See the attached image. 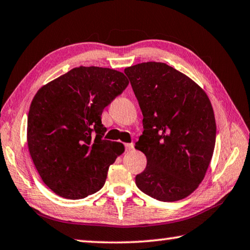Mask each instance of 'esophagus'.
<instances>
[{
  "mask_svg": "<svg viewBox=\"0 0 250 250\" xmlns=\"http://www.w3.org/2000/svg\"><path fill=\"white\" fill-rule=\"evenodd\" d=\"M133 143H125V151H131L133 149Z\"/></svg>",
  "mask_w": 250,
  "mask_h": 250,
  "instance_id": "34e87169",
  "label": "esophagus"
}]
</instances>
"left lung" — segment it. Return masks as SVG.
Masks as SVG:
<instances>
[{"mask_svg":"<svg viewBox=\"0 0 250 250\" xmlns=\"http://www.w3.org/2000/svg\"><path fill=\"white\" fill-rule=\"evenodd\" d=\"M143 115L135 149L146 167L135 184L162 202L182 200L204 179L213 156L216 122L205 91L164 62H147L125 69Z\"/></svg>","mask_w":250,"mask_h":250,"instance_id":"obj_1","label":"left lung"}]
</instances>
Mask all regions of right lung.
Listing matches in <instances>:
<instances>
[{
	"label": "right lung",
	"instance_id": "1",
	"mask_svg": "<svg viewBox=\"0 0 250 250\" xmlns=\"http://www.w3.org/2000/svg\"><path fill=\"white\" fill-rule=\"evenodd\" d=\"M129 80L120 71L76 67L37 91L29 107L27 145L37 172L57 195L79 200L103 188L122 143L104 140V109Z\"/></svg>",
	"mask_w": 250,
	"mask_h": 250
}]
</instances>
